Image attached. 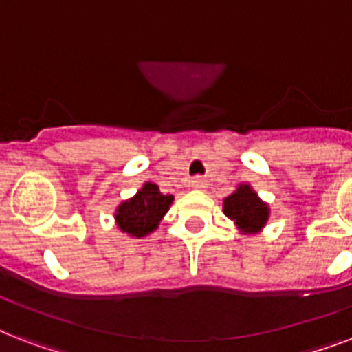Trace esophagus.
Returning <instances> with one entry per match:
<instances>
[{"label": "esophagus", "instance_id": "34e87169", "mask_svg": "<svg viewBox=\"0 0 352 352\" xmlns=\"http://www.w3.org/2000/svg\"><path fill=\"white\" fill-rule=\"evenodd\" d=\"M192 186L197 188V190L204 188V179H203V177H193V179H192Z\"/></svg>", "mask_w": 352, "mask_h": 352}]
</instances>
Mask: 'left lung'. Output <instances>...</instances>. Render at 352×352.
Returning a JSON list of instances; mask_svg holds the SVG:
<instances>
[{
    "mask_svg": "<svg viewBox=\"0 0 352 352\" xmlns=\"http://www.w3.org/2000/svg\"><path fill=\"white\" fill-rule=\"evenodd\" d=\"M225 215L245 232H257L265 226L268 219L267 204L259 201L248 184H243L223 204Z\"/></svg>",
    "mask_w": 352,
    "mask_h": 352,
    "instance_id": "obj_1",
    "label": "left lung"
}]
</instances>
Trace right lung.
<instances>
[{"mask_svg": "<svg viewBox=\"0 0 352 352\" xmlns=\"http://www.w3.org/2000/svg\"><path fill=\"white\" fill-rule=\"evenodd\" d=\"M171 203L173 195H164L157 184L146 182L135 197L118 206L115 215L118 228L133 237H144L159 226Z\"/></svg>", "mask_w": 352, "mask_h": 352, "instance_id": "obj_1", "label": "right lung"}]
</instances>
